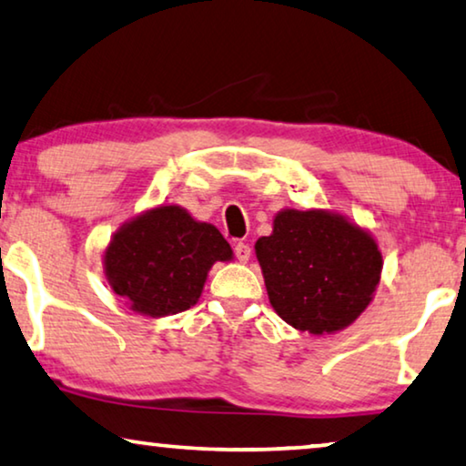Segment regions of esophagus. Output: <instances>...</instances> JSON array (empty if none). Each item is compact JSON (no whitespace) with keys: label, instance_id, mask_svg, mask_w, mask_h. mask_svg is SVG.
<instances>
[{"label":"esophagus","instance_id":"obj_1","mask_svg":"<svg viewBox=\"0 0 466 466\" xmlns=\"http://www.w3.org/2000/svg\"><path fill=\"white\" fill-rule=\"evenodd\" d=\"M234 253H236V259H238L240 263H247L248 259H251V247H248L247 242H238V245L234 247Z\"/></svg>","mask_w":466,"mask_h":466}]
</instances>
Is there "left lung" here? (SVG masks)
Wrapping results in <instances>:
<instances>
[{"label":"left lung","mask_w":466,"mask_h":466,"mask_svg":"<svg viewBox=\"0 0 466 466\" xmlns=\"http://www.w3.org/2000/svg\"><path fill=\"white\" fill-rule=\"evenodd\" d=\"M255 255L276 314L318 337L356 322L383 272L374 236L329 209L278 211L272 234L255 242Z\"/></svg>","instance_id":"obj_1"}]
</instances>
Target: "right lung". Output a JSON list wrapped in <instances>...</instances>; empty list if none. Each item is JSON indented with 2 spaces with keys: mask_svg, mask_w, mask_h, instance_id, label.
Listing matches in <instances>:
<instances>
[{
  "mask_svg": "<svg viewBox=\"0 0 466 466\" xmlns=\"http://www.w3.org/2000/svg\"><path fill=\"white\" fill-rule=\"evenodd\" d=\"M232 259V247L213 224L179 205H157L110 236L102 266L110 290L131 311L165 318L197 305L213 263Z\"/></svg>",
  "mask_w": 466,
  "mask_h": 466,
  "instance_id": "obj_1",
  "label": "right lung"
}]
</instances>
